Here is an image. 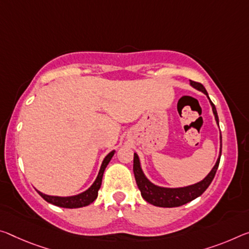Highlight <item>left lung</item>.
Masks as SVG:
<instances>
[{
	"instance_id": "1",
	"label": "left lung",
	"mask_w": 249,
	"mask_h": 249,
	"mask_svg": "<svg viewBox=\"0 0 249 249\" xmlns=\"http://www.w3.org/2000/svg\"><path fill=\"white\" fill-rule=\"evenodd\" d=\"M191 85L193 88L200 90L204 94H207V90L205 89L203 84H200L198 82L191 81ZM210 100V103L212 105L213 113H214L216 123L218 125V115H217V110L215 105L213 104V102ZM219 126V125H218ZM220 155H222V134H220V148H219V156L217 159V161L215 166L213 167L212 171L203 180L198 181L194 185H189L186 187H178V188H167V187H160L157 186V185L153 184L152 181L147 179V177L144 175L143 171H142L141 163L139 155L136 153H134V165H133V171H134V176H135V180L137 186H139L142 197L146 200V202L154 205V206L159 207H178L181 205L187 204L192 202L193 199L197 198V197L200 196L203 193L206 191L207 187L210 186L212 180L214 179L217 168H218L219 160H220Z\"/></svg>"
}]
</instances>
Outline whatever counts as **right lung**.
I'll list each match as a JSON object with an SVG mask.
<instances>
[{
  "mask_svg": "<svg viewBox=\"0 0 249 249\" xmlns=\"http://www.w3.org/2000/svg\"><path fill=\"white\" fill-rule=\"evenodd\" d=\"M114 153H115V151H112L110 153H108L107 155H106V157L103 160V163H102V165H101L100 172H98V175L96 177L95 181L92 184V186H90L89 189H86L85 192L81 193V194H77L74 196H68V197H60V196H50V195L43 194V193H41L39 191H37V193L46 200L47 203H51L58 207L80 208V207L88 206V205L93 203L94 200L97 198L98 189H100L101 185H102V178H103L104 171H105L106 166L108 165L109 160H112Z\"/></svg>",
  "mask_w": 249,
  "mask_h": 249,
  "instance_id": "add662e5",
  "label": "right lung"
}]
</instances>
